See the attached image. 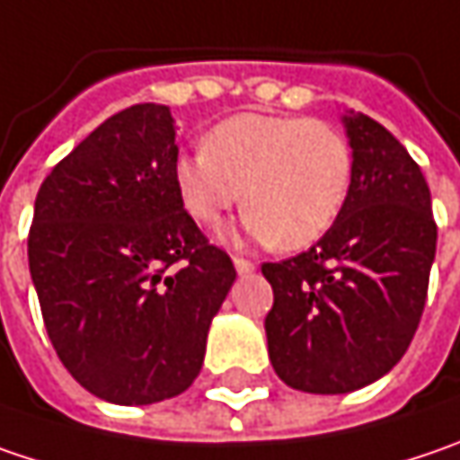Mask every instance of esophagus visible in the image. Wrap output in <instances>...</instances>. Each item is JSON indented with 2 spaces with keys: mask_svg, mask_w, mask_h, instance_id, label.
I'll use <instances>...</instances> for the list:
<instances>
[{
  "mask_svg": "<svg viewBox=\"0 0 460 460\" xmlns=\"http://www.w3.org/2000/svg\"><path fill=\"white\" fill-rule=\"evenodd\" d=\"M234 268H236V273H239V276H250V273H255V262H250V260H244V257H234Z\"/></svg>",
  "mask_w": 460,
  "mask_h": 460,
  "instance_id": "34e87169",
  "label": "esophagus"
}]
</instances>
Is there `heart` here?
Wrapping results in <instances>:
<instances>
[{
	"label": "heart",
	"instance_id": "1",
	"mask_svg": "<svg viewBox=\"0 0 460 460\" xmlns=\"http://www.w3.org/2000/svg\"><path fill=\"white\" fill-rule=\"evenodd\" d=\"M354 155L346 135L323 119L244 111L218 122L203 150L174 161L184 210L216 226L236 203L250 205L234 236L302 250L333 226L346 205Z\"/></svg>",
	"mask_w": 460,
	"mask_h": 460
}]
</instances>
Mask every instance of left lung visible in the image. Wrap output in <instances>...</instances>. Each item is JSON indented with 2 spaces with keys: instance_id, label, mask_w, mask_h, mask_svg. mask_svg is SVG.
<instances>
[{
  "instance_id": "1",
  "label": "left lung",
  "mask_w": 460,
  "mask_h": 460,
  "mask_svg": "<svg viewBox=\"0 0 460 460\" xmlns=\"http://www.w3.org/2000/svg\"><path fill=\"white\" fill-rule=\"evenodd\" d=\"M354 174L338 221L307 252L265 262L268 354L288 388L351 393L388 375L417 333L438 226L421 169L359 111L341 117Z\"/></svg>"
}]
</instances>
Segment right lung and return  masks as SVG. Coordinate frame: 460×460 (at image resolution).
<instances>
[{"instance_id": "obj_1", "label": "right lung", "mask_w": 460, "mask_h": 460, "mask_svg": "<svg viewBox=\"0 0 460 460\" xmlns=\"http://www.w3.org/2000/svg\"><path fill=\"white\" fill-rule=\"evenodd\" d=\"M169 106L109 117L43 179L28 236L46 333L98 398L146 406L184 393L236 270L174 187Z\"/></svg>"}]
</instances>
